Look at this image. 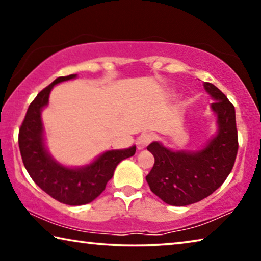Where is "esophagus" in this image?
Wrapping results in <instances>:
<instances>
[{
  "label": "esophagus",
  "mask_w": 261,
  "mask_h": 261,
  "mask_svg": "<svg viewBox=\"0 0 261 261\" xmlns=\"http://www.w3.org/2000/svg\"><path fill=\"white\" fill-rule=\"evenodd\" d=\"M153 140V136L151 134H141L138 138H137V148L143 149L147 146V145Z\"/></svg>",
  "instance_id": "obj_1"
}]
</instances>
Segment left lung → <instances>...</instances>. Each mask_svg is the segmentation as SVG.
Segmentation results:
<instances>
[{
  "label": "left lung",
  "mask_w": 261,
  "mask_h": 261,
  "mask_svg": "<svg viewBox=\"0 0 261 261\" xmlns=\"http://www.w3.org/2000/svg\"><path fill=\"white\" fill-rule=\"evenodd\" d=\"M215 101L211 108L218 116V134L197 152L171 151L158 141L147 149L154 166L146 180L151 191L166 204L187 206L208 197L230 174L238 151L235 107L218 87L204 83Z\"/></svg>",
  "instance_id": "1"
}]
</instances>
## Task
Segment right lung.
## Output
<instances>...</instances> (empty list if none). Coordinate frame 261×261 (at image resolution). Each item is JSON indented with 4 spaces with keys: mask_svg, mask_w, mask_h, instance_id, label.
Returning a JSON list of instances; mask_svg holds the SVG:
<instances>
[{
    "mask_svg": "<svg viewBox=\"0 0 261 261\" xmlns=\"http://www.w3.org/2000/svg\"><path fill=\"white\" fill-rule=\"evenodd\" d=\"M76 77L77 74L59 77L43 88L29 106L18 135L20 155L31 178L51 198L70 206L93 201L106 189L118 163L136 153V146L113 149L81 168L62 166L49 155L43 139L42 108L48 105L49 93L56 84Z\"/></svg>",
    "mask_w": 261,
    "mask_h": 261,
    "instance_id": "right-lung-1",
    "label": "right lung"
}]
</instances>
